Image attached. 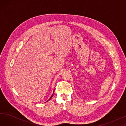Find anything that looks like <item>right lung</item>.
I'll return each instance as SVG.
<instances>
[{"label":"right lung","mask_w":126,"mask_h":126,"mask_svg":"<svg viewBox=\"0 0 126 126\" xmlns=\"http://www.w3.org/2000/svg\"><path fill=\"white\" fill-rule=\"evenodd\" d=\"M53 94H52V95H51V97H50V98H49V100H48V101H49V100H50V99H51V98H52V96H53Z\"/></svg>","instance_id":"right-lung-1"}]
</instances>
